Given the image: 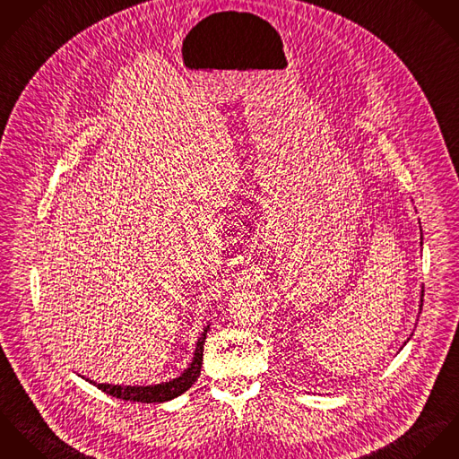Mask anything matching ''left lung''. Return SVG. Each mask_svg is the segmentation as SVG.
Here are the masks:
<instances>
[{
  "label": "left lung",
  "instance_id": "8db88e82",
  "mask_svg": "<svg viewBox=\"0 0 459 459\" xmlns=\"http://www.w3.org/2000/svg\"><path fill=\"white\" fill-rule=\"evenodd\" d=\"M419 225H420V221H419ZM420 247H422V229H420ZM422 298H424V290H420V301H419V313L422 311ZM408 340H410V338H408ZM407 342H405V343H407Z\"/></svg>",
  "mask_w": 459,
  "mask_h": 459
}]
</instances>
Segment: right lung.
Segmentation results:
<instances>
[{
	"mask_svg": "<svg viewBox=\"0 0 459 459\" xmlns=\"http://www.w3.org/2000/svg\"><path fill=\"white\" fill-rule=\"evenodd\" d=\"M209 331V324L205 325L203 334L197 340L195 345V352L194 359L188 364V368L176 378H170L167 382H160V384H152V385H114V384H97L90 378H86L90 384H93L95 387H99L103 393L119 398V400H126V402H139V403H163L169 400H174L178 396H181L183 393H186L194 382H197L199 375H201V368H203V352H204L205 334ZM84 378V377H82Z\"/></svg>",
	"mask_w": 459,
	"mask_h": 459,
	"instance_id": "add662e5",
	"label": "right lung"
}]
</instances>
